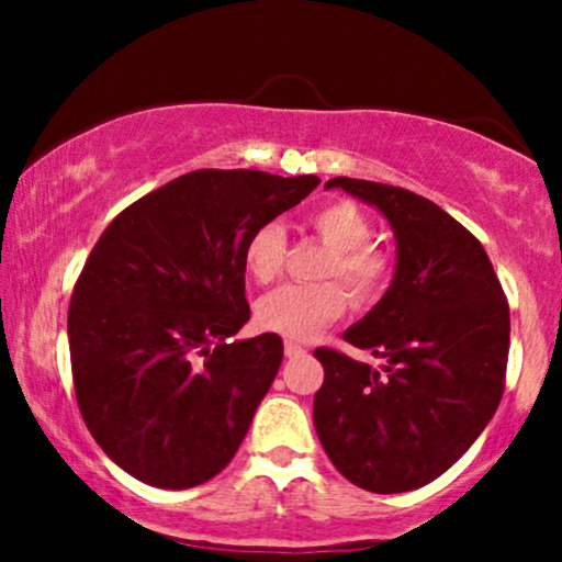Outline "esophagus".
<instances>
[{
  "label": "esophagus",
  "mask_w": 562,
  "mask_h": 562,
  "mask_svg": "<svg viewBox=\"0 0 562 562\" xmlns=\"http://www.w3.org/2000/svg\"><path fill=\"white\" fill-rule=\"evenodd\" d=\"M301 353H306V348L301 344H293V340H285V357L293 359V357H301Z\"/></svg>",
  "instance_id": "obj_1"
}]
</instances>
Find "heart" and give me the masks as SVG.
<instances>
[{"label":"heart","mask_w":562,"mask_h":562,"mask_svg":"<svg viewBox=\"0 0 562 562\" xmlns=\"http://www.w3.org/2000/svg\"><path fill=\"white\" fill-rule=\"evenodd\" d=\"M308 224L317 232L319 240L333 250L322 277H338L359 303L380 299V293L389 285L391 261L383 250L367 245L372 227L362 211L353 203L338 200L314 211ZM285 254V227L280 222H263L250 232L243 256L248 272L259 282H269L280 274ZM346 306V290L338 282H317V285L288 282L256 303V322L263 330L282 335V338L306 340L330 322L344 317Z\"/></svg>","instance_id":"b5f03b06"}]
</instances>
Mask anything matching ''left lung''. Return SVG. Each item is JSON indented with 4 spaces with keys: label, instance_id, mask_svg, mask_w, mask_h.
<instances>
[{
    "label": "left lung",
    "instance_id": "8db88e82",
    "mask_svg": "<svg viewBox=\"0 0 562 562\" xmlns=\"http://www.w3.org/2000/svg\"><path fill=\"white\" fill-rule=\"evenodd\" d=\"M385 216L393 280L344 333L380 359L370 367L317 348L325 383L314 428L340 475L402 494L449 470L483 434L505 391L509 308L483 245L447 211L402 187L335 177Z\"/></svg>",
    "mask_w": 562,
    "mask_h": 562
}]
</instances>
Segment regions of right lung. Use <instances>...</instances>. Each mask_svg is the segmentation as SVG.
Returning <instances> with one entry per match:
<instances>
[{
  "instance_id": "obj_1",
  "label": "right lung",
  "mask_w": 562,
  "mask_h": 562,
  "mask_svg": "<svg viewBox=\"0 0 562 562\" xmlns=\"http://www.w3.org/2000/svg\"><path fill=\"white\" fill-rule=\"evenodd\" d=\"M317 177L203 169L139 198L102 232L74 288L68 346L89 434L128 475L192 488L229 465L282 362L250 319L245 243Z\"/></svg>"
}]
</instances>
